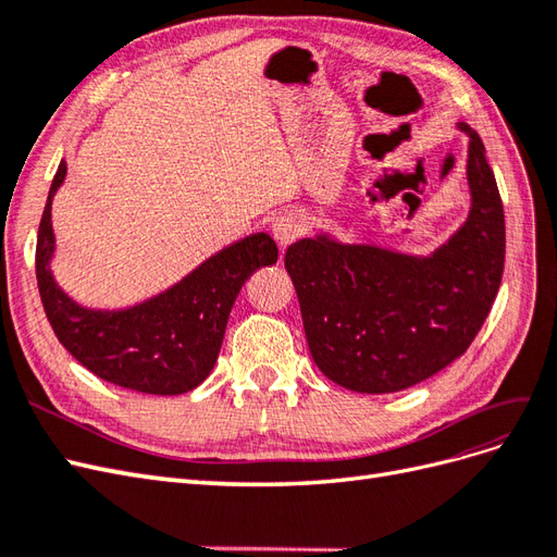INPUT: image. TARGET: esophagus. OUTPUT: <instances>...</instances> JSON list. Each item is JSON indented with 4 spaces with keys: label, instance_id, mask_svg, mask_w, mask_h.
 I'll use <instances>...</instances> for the list:
<instances>
[{
    "label": "esophagus",
    "instance_id": "esophagus-1",
    "mask_svg": "<svg viewBox=\"0 0 557 557\" xmlns=\"http://www.w3.org/2000/svg\"><path fill=\"white\" fill-rule=\"evenodd\" d=\"M301 232H305V221H301V215L297 211H283L272 221V234L276 244L283 248L299 239Z\"/></svg>",
    "mask_w": 557,
    "mask_h": 557
}]
</instances>
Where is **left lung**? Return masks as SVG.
Masks as SVG:
<instances>
[{"label": "left lung", "instance_id": "left-lung-1", "mask_svg": "<svg viewBox=\"0 0 557 557\" xmlns=\"http://www.w3.org/2000/svg\"><path fill=\"white\" fill-rule=\"evenodd\" d=\"M469 137L467 221L430 256L332 234L285 250L311 358L348 391L397 393L434 376L474 342L497 297L507 232L479 134Z\"/></svg>", "mask_w": 557, "mask_h": 557}]
</instances>
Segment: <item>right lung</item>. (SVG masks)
Segmentation results:
<instances>
[{
  "instance_id": "obj_1",
  "label": "right lung",
  "mask_w": 557,
  "mask_h": 557,
  "mask_svg": "<svg viewBox=\"0 0 557 557\" xmlns=\"http://www.w3.org/2000/svg\"><path fill=\"white\" fill-rule=\"evenodd\" d=\"M64 176L62 160L50 183L37 237V283L50 327L60 344L99 379L146 395L190 393L211 374L242 285L256 269L276 262L274 239L267 232L248 234L139 305L83 307L50 272L55 256L50 207Z\"/></svg>"
}]
</instances>
